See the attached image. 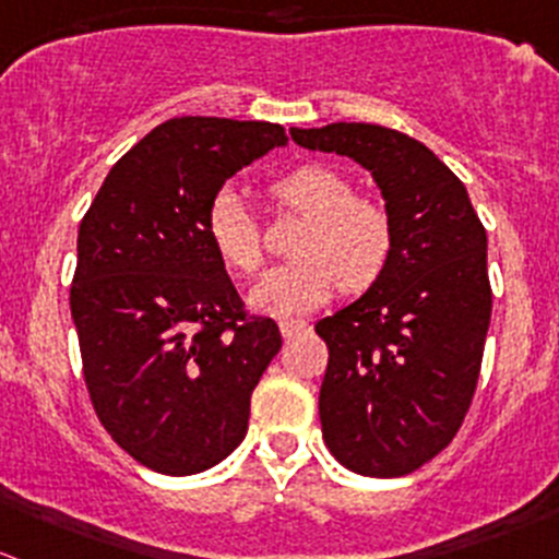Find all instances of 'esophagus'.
Segmentation results:
<instances>
[{
    "instance_id": "34e87169",
    "label": "esophagus",
    "mask_w": 559,
    "mask_h": 559,
    "mask_svg": "<svg viewBox=\"0 0 559 559\" xmlns=\"http://www.w3.org/2000/svg\"><path fill=\"white\" fill-rule=\"evenodd\" d=\"M280 332H283L285 340L299 337V334L310 332V323H307V321H294V318H290V321H280Z\"/></svg>"
}]
</instances>
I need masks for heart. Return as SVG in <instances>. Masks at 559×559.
<instances>
[{"label": "heart", "mask_w": 559, "mask_h": 559, "mask_svg": "<svg viewBox=\"0 0 559 559\" xmlns=\"http://www.w3.org/2000/svg\"><path fill=\"white\" fill-rule=\"evenodd\" d=\"M276 209L305 216L290 263L276 265L252 290V307L265 316H301L326 305L340 288L362 294L384 276L395 252V222L384 203L354 194L340 169L301 164L269 186ZM205 236L227 271L258 274L263 236L233 189H222L205 214Z\"/></svg>", "instance_id": "b5f03b06"}]
</instances>
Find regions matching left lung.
Wrapping results in <instances>:
<instances>
[{
  "mask_svg": "<svg viewBox=\"0 0 559 559\" xmlns=\"http://www.w3.org/2000/svg\"><path fill=\"white\" fill-rule=\"evenodd\" d=\"M290 136L370 169L395 222L384 276L316 323L329 348L318 412L345 469L408 475L453 442L475 397L491 321L486 227L464 183L401 131L332 123Z\"/></svg>",
  "mask_w": 559,
  "mask_h": 559,
  "instance_id": "left-lung-1",
  "label": "left lung"
}]
</instances>
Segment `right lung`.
<instances>
[{"label":"right lung","mask_w":559,"mask_h":559,"mask_svg":"<svg viewBox=\"0 0 559 559\" xmlns=\"http://www.w3.org/2000/svg\"><path fill=\"white\" fill-rule=\"evenodd\" d=\"M285 142L276 123L173 117L109 169L79 225L84 384L100 425L147 469L194 475L247 436L283 334L243 307L205 214L230 175Z\"/></svg>","instance_id":"obj_1"}]
</instances>
